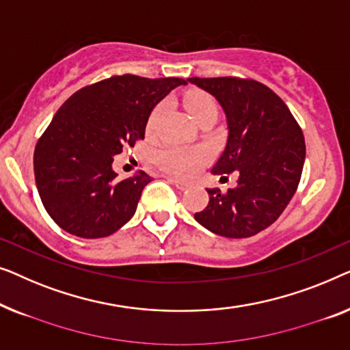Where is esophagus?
<instances>
[{
    "label": "esophagus",
    "mask_w": 350,
    "mask_h": 350,
    "mask_svg": "<svg viewBox=\"0 0 350 350\" xmlns=\"http://www.w3.org/2000/svg\"><path fill=\"white\" fill-rule=\"evenodd\" d=\"M168 179H170L171 184H174L179 190H187V189H189V187H190L189 182L180 180V179H176V177H168Z\"/></svg>",
    "instance_id": "esophagus-1"
}]
</instances>
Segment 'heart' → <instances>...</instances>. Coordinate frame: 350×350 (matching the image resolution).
I'll use <instances>...</instances> for the list:
<instances>
[{
  "mask_svg": "<svg viewBox=\"0 0 350 350\" xmlns=\"http://www.w3.org/2000/svg\"><path fill=\"white\" fill-rule=\"evenodd\" d=\"M185 107L189 114L193 117L195 122H198L201 117L208 114V112H217V105H215L214 98L209 93L193 90L187 93L185 96ZM165 109V103L157 106V109L152 114L149 120V130H152L155 125L157 117L160 112ZM206 161V154L203 150L198 149H187V147H177V146H166L160 149L155 154V163L159 165L165 173H170L173 176L187 177L191 176L196 170L200 168Z\"/></svg>",
  "mask_w": 350,
  "mask_h": 350,
  "instance_id": "obj_1",
  "label": "heart"
}]
</instances>
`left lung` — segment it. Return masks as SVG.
<instances>
[{"label":"left lung","instance_id":"1","mask_svg":"<svg viewBox=\"0 0 350 350\" xmlns=\"http://www.w3.org/2000/svg\"><path fill=\"white\" fill-rule=\"evenodd\" d=\"M217 98L228 137L213 173L238 174L234 189H208L209 203L195 214L225 238H249L279 219L301 179L306 144L301 126L271 88L254 79L190 77Z\"/></svg>","mask_w":350,"mask_h":350}]
</instances>
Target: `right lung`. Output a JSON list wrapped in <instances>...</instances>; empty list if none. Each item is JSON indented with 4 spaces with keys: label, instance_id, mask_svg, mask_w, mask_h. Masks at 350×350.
I'll return each instance as SVG.
<instances>
[{
    "label": "right lung",
    "instance_id": "right-lung-1",
    "mask_svg": "<svg viewBox=\"0 0 350 350\" xmlns=\"http://www.w3.org/2000/svg\"><path fill=\"white\" fill-rule=\"evenodd\" d=\"M180 77L111 76L63 103L34 147V179L53 222L79 238L116 233L135 214L152 177L117 179L114 155L144 139L154 107Z\"/></svg>",
    "mask_w": 350,
    "mask_h": 350
}]
</instances>
